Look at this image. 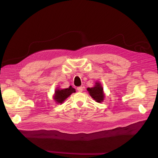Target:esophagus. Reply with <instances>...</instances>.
<instances>
[{
  "label": "esophagus",
  "instance_id": "34e87169",
  "mask_svg": "<svg viewBox=\"0 0 158 158\" xmlns=\"http://www.w3.org/2000/svg\"><path fill=\"white\" fill-rule=\"evenodd\" d=\"M77 91H78L79 92H82V91H83V88H82V86L78 87V88H77Z\"/></svg>",
  "mask_w": 158,
  "mask_h": 158
}]
</instances>
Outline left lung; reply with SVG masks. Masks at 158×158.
I'll use <instances>...</instances> for the list:
<instances>
[{"mask_svg":"<svg viewBox=\"0 0 158 158\" xmlns=\"http://www.w3.org/2000/svg\"><path fill=\"white\" fill-rule=\"evenodd\" d=\"M90 96L98 103H102L105 98L103 88L99 82H96L93 88H87Z\"/></svg>","mask_w":158,"mask_h":158,"instance_id":"8db88e82","label":"left lung"}]
</instances>
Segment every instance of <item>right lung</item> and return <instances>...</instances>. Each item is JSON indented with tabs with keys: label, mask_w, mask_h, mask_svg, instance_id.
Listing matches in <instances>:
<instances>
[{
	"label": "right lung",
	"mask_w": 158,
	"mask_h": 158,
	"mask_svg": "<svg viewBox=\"0 0 158 158\" xmlns=\"http://www.w3.org/2000/svg\"><path fill=\"white\" fill-rule=\"evenodd\" d=\"M75 92L76 89L72 87L71 85L66 89H56L55 91L53 99L56 103L62 104L72 93Z\"/></svg>",
	"instance_id": "add662e5"
}]
</instances>
